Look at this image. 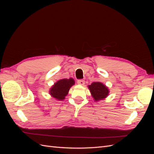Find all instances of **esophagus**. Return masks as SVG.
<instances>
[{"instance_id":"obj_1","label":"esophagus","mask_w":154,"mask_h":154,"mask_svg":"<svg viewBox=\"0 0 154 154\" xmlns=\"http://www.w3.org/2000/svg\"><path fill=\"white\" fill-rule=\"evenodd\" d=\"M77 83H78V84H79V85H83L85 84V81L83 80H78L77 81Z\"/></svg>"}]
</instances>
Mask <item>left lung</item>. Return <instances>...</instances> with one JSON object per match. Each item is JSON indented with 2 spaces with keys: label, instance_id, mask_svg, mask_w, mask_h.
<instances>
[{
  "label": "left lung",
  "instance_id": "obj_1",
  "mask_svg": "<svg viewBox=\"0 0 154 154\" xmlns=\"http://www.w3.org/2000/svg\"><path fill=\"white\" fill-rule=\"evenodd\" d=\"M88 88L95 101L103 100L109 95L108 88L100 82H93Z\"/></svg>",
  "mask_w": 154,
  "mask_h": 154
}]
</instances>
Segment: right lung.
<instances>
[{"instance_id":"add662e5","label":"right lung","mask_w":154,"mask_h":154,"mask_svg":"<svg viewBox=\"0 0 154 154\" xmlns=\"http://www.w3.org/2000/svg\"><path fill=\"white\" fill-rule=\"evenodd\" d=\"M74 84V80L72 78L60 80L54 83L53 87L51 88L50 94L56 99L63 100L67 96L69 88Z\"/></svg>"}]
</instances>
